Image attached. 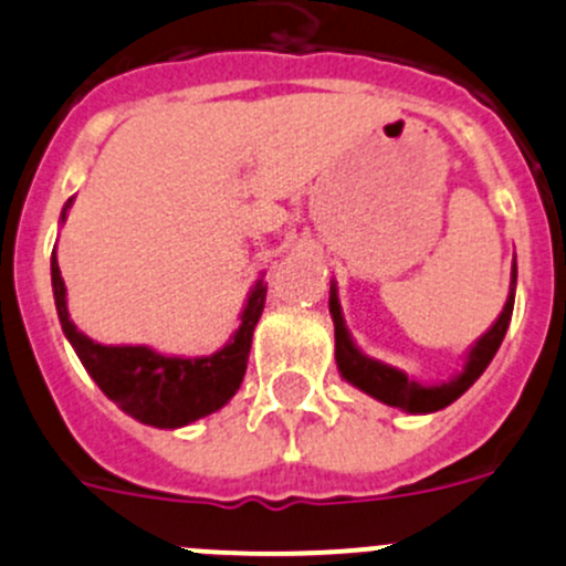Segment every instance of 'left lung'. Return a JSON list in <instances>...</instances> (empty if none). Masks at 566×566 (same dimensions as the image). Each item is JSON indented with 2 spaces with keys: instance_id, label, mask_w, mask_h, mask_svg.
Returning a JSON list of instances; mask_svg holds the SVG:
<instances>
[{
  "instance_id": "1",
  "label": "left lung",
  "mask_w": 566,
  "mask_h": 566,
  "mask_svg": "<svg viewBox=\"0 0 566 566\" xmlns=\"http://www.w3.org/2000/svg\"><path fill=\"white\" fill-rule=\"evenodd\" d=\"M515 284H517V262H512V282H510V295H506V304L501 310L499 319L468 347L465 364L454 378L443 380V384L424 386L419 380L408 378L402 369L391 367V364L378 361V358H369L367 353L358 350V345L353 342L350 331H347L345 317H342L339 295H336V282H331V295H328V310L331 319H334V339H336V367L339 375L350 386L361 389L369 397H375L378 402L391 405V408L405 410V413H436L443 410L447 405H452L454 399L462 397L473 384L479 380V375L488 369V364L493 361L495 350L504 342L506 328H510L512 319V306H515Z\"/></svg>"
}]
</instances>
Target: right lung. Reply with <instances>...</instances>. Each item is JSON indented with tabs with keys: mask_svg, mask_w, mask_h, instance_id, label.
Returning <instances> with one entry per match:
<instances>
[{
	"mask_svg": "<svg viewBox=\"0 0 566 566\" xmlns=\"http://www.w3.org/2000/svg\"><path fill=\"white\" fill-rule=\"evenodd\" d=\"M71 205L73 197L62 208L60 224L67 219ZM51 287H54L62 331L90 378L123 413L158 430H177V427L191 424L224 408L235 397L247 375L251 336L265 310L268 293V284L256 279L241 312V325L230 336V342L210 356L186 358L167 356L147 345H101L82 334L67 315V290L62 282L60 262H56V247L51 254Z\"/></svg>",
	"mask_w": 566,
	"mask_h": 566,
	"instance_id": "1",
	"label": "right lung"
}]
</instances>
